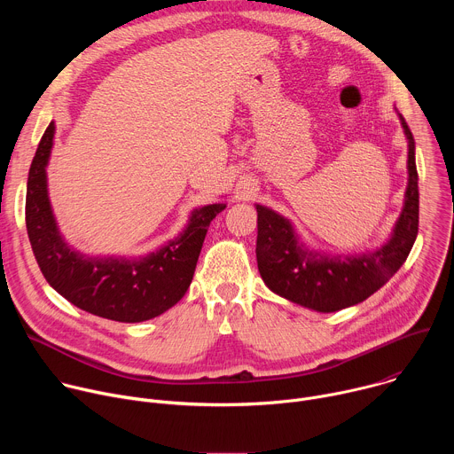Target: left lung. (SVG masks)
Wrapping results in <instances>:
<instances>
[{"mask_svg":"<svg viewBox=\"0 0 454 454\" xmlns=\"http://www.w3.org/2000/svg\"><path fill=\"white\" fill-rule=\"evenodd\" d=\"M399 118L408 138V188L390 240L375 251H312L300 240L289 219L256 205V264L273 293L317 312H336L372 296L406 262L419 233V174L413 135L403 114Z\"/></svg>","mask_w":454,"mask_h":454,"instance_id":"1","label":"left lung"}]
</instances>
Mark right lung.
I'll use <instances>...</instances> for the list:
<instances>
[{"label": "right lung", "mask_w": 454, "mask_h": 454, "mask_svg": "<svg viewBox=\"0 0 454 454\" xmlns=\"http://www.w3.org/2000/svg\"><path fill=\"white\" fill-rule=\"evenodd\" d=\"M53 135L50 121L30 165L25 205L28 239L46 282L75 307L113 321L138 323L163 314L184 296L208 226L226 205L193 210L183 233L145 256L84 254L62 239L50 207L46 165Z\"/></svg>", "instance_id": "1"}]
</instances>
